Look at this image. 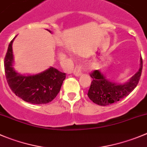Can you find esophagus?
Masks as SVG:
<instances>
[{
  "instance_id": "1",
  "label": "esophagus",
  "mask_w": 147,
  "mask_h": 147,
  "mask_svg": "<svg viewBox=\"0 0 147 147\" xmlns=\"http://www.w3.org/2000/svg\"><path fill=\"white\" fill-rule=\"evenodd\" d=\"M74 74L76 76H79L82 74V65H77L75 67L74 70L73 71Z\"/></svg>"
}]
</instances>
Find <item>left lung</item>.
<instances>
[{
  "instance_id": "obj_1",
  "label": "left lung",
  "mask_w": 147,
  "mask_h": 147,
  "mask_svg": "<svg viewBox=\"0 0 147 147\" xmlns=\"http://www.w3.org/2000/svg\"><path fill=\"white\" fill-rule=\"evenodd\" d=\"M142 58H140V68L129 81L123 84L107 80L99 70L90 74L92 78L91 86L88 91L89 98L95 104L106 106L120 101L136 87L142 72Z\"/></svg>"
}]
</instances>
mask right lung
I'll return each instance as SVG.
<instances>
[{"label":"right lung","instance_id":"right-lung-1","mask_svg":"<svg viewBox=\"0 0 147 147\" xmlns=\"http://www.w3.org/2000/svg\"><path fill=\"white\" fill-rule=\"evenodd\" d=\"M49 32H50V31ZM15 37L9 43L4 58L5 75L10 89L16 96L27 102L37 105L50 102L59 93L65 79V74L53 67L38 74L31 76L16 73L12 67V43Z\"/></svg>","mask_w":147,"mask_h":147}]
</instances>
